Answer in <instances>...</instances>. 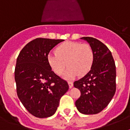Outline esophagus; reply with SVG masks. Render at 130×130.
Masks as SVG:
<instances>
[{"label": "esophagus", "instance_id": "1", "mask_svg": "<svg viewBox=\"0 0 130 130\" xmlns=\"http://www.w3.org/2000/svg\"><path fill=\"white\" fill-rule=\"evenodd\" d=\"M68 85H69V87H70V88H72V87H73V83L72 82H71V81H68Z\"/></svg>", "mask_w": 130, "mask_h": 130}]
</instances>
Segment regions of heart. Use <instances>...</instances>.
<instances>
[{
    "label": "heart",
    "mask_w": 130,
    "mask_h": 130,
    "mask_svg": "<svg viewBox=\"0 0 130 130\" xmlns=\"http://www.w3.org/2000/svg\"><path fill=\"white\" fill-rule=\"evenodd\" d=\"M47 62L53 72L61 75L66 68L64 78L73 79L78 75H86L94 61V53L89 44L81 42H66L58 45L56 53H50L47 56Z\"/></svg>",
    "instance_id": "1"
}]
</instances>
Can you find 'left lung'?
I'll list each match as a JSON object with an SVG mask.
<instances>
[{
	"mask_svg": "<svg viewBox=\"0 0 130 130\" xmlns=\"http://www.w3.org/2000/svg\"><path fill=\"white\" fill-rule=\"evenodd\" d=\"M94 53V61L90 70L73 83L81 92L75 106L85 115L97 114L105 109L116 91V66L111 52L100 40L83 37Z\"/></svg>",
	"mask_w": 130,
	"mask_h": 130,
	"instance_id": "left-lung-1",
	"label": "left lung"
}]
</instances>
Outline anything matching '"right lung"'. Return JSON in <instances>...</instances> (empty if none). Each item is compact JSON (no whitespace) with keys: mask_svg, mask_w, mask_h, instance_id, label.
<instances>
[{"mask_svg":"<svg viewBox=\"0 0 130 130\" xmlns=\"http://www.w3.org/2000/svg\"><path fill=\"white\" fill-rule=\"evenodd\" d=\"M64 40L36 38L19 53L15 68L17 94L26 109L38 118L53 115L62 96L68 90L67 81L49 66L47 56Z\"/></svg>","mask_w":130,"mask_h":130,"instance_id":"right-lung-1","label":"right lung"}]
</instances>
